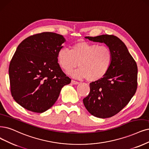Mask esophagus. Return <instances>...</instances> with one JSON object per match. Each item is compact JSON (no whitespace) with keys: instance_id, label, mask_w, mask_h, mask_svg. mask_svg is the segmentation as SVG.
<instances>
[{"instance_id":"esophagus-1","label":"esophagus","mask_w":149,"mask_h":149,"mask_svg":"<svg viewBox=\"0 0 149 149\" xmlns=\"http://www.w3.org/2000/svg\"><path fill=\"white\" fill-rule=\"evenodd\" d=\"M71 83L73 85H78V84H79V82L77 81H75V80H72L71 81Z\"/></svg>"}]
</instances>
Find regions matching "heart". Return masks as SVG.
<instances>
[{
  "instance_id": "1",
  "label": "heart",
  "mask_w": 149,
  "mask_h": 149,
  "mask_svg": "<svg viewBox=\"0 0 149 149\" xmlns=\"http://www.w3.org/2000/svg\"><path fill=\"white\" fill-rule=\"evenodd\" d=\"M57 60L66 73H69L78 64L79 68L71 75L75 78H86L87 80L94 81L107 74L112 63L113 54L107 46L81 41L72 45L70 50L66 48H59Z\"/></svg>"
}]
</instances>
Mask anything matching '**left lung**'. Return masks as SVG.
<instances>
[{"label": "left lung", "instance_id": "left-lung-1", "mask_svg": "<svg viewBox=\"0 0 149 149\" xmlns=\"http://www.w3.org/2000/svg\"><path fill=\"white\" fill-rule=\"evenodd\" d=\"M104 43L111 49L113 60L103 77L90 84V92L83 100L92 115L106 118L118 113L128 104L137 87V67L125 43L113 35L86 37Z\"/></svg>", "mask_w": 149, "mask_h": 149}]
</instances>
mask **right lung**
I'll return each instance as SVG.
<instances>
[{"instance_id":"obj_1","label":"right lung","mask_w":149,"mask_h":149,"mask_svg":"<svg viewBox=\"0 0 149 149\" xmlns=\"http://www.w3.org/2000/svg\"><path fill=\"white\" fill-rule=\"evenodd\" d=\"M65 41L61 35L46 32L28 37L18 46L8 73L11 94L21 106L45 112L56 102L62 88L70 83L57 60Z\"/></svg>"}]
</instances>
